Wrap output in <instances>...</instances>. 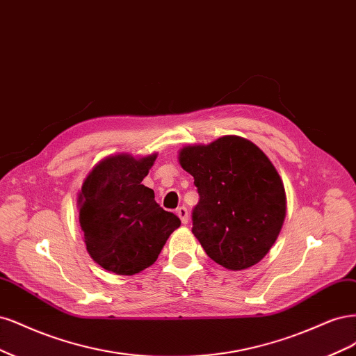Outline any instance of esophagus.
Listing matches in <instances>:
<instances>
[{"label": "esophagus", "mask_w": 356, "mask_h": 356, "mask_svg": "<svg viewBox=\"0 0 356 356\" xmlns=\"http://www.w3.org/2000/svg\"><path fill=\"white\" fill-rule=\"evenodd\" d=\"M176 213H177V216L180 217L181 223L186 225L188 220H189V213H188V209L185 207V205H181V207H179V209L176 210Z\"/></svg>", "instance_id": "esophagus-1"}]
</instances>
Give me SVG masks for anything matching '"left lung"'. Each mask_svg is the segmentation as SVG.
Masks as SVG:
<instances>
[{
  "mask_svg": "<svg viewBox=\"0 0 356 356\" xmlns=\"http://www.w3.org/2000/svg\"><path fill=\"white\" fill-rule=\"evenodd\" d=\"M179 161L200 195L192 232L207 256L231 270L259 263L285 219L284 185L269 158L250 140L225 136L183 147Z\"/></svg>",
  "mask_w": 356,
  "mask_h": 356,
  "instance_id": "8db88e82",
  "label": "left lung"
}]
</instances>
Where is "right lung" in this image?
Segmentation results:
<instances>
[{"label":"right lung","instance_id":"right-lung-1","mask_svg":"<svg viewBox=\"0 0 356 356\" xmlns=\"http://www.w3.org/2000/svg\"><path fill=\"white\" fill-rule=\"evenodd\" d=\"M156 154L140 159L108 156L83 183L79 226L93 260L117 275H134L154 265L180 219L142 185Z\"/></svg>","mask_w":356,"mask_h":356}]
</instances>
